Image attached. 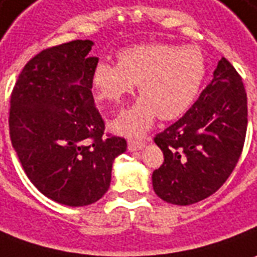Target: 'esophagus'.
I'll return each instance as SVG.
<instances>
[{
    "mask_svg": "<svg viewBox=\"0 0 257 257\" xmlns=\"http://www.w3.org/2000/svg\"><path fill=\"white\" fill-rule=\"evenodd\" d=\"M145 147V142H135V141H131L128 143V149L131 152H139Z\"/></svg>",
    "mask_w": 257,
    "mask_h": 257,
    "instance_id": "34e87169",
    "label": "esophagus"
}]
</instances>
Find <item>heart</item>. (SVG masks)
I'll return each mask as SVG.
<instances>
[{
  "mask_svg": "<svg viewBox=\"0 0 257 257\" xmlns=\"http://www.w3.org/2000/svg\"><path fill=\"white\" fill-rule=\"evenodd\" d=\"M207 72L202 50L196 46L143 44L118 53V64L98 61L91 80L100 101L121 104L139 85L142 98L112 122L125 136L146 134L160 116L171 121L191 108Z\"/></svg>",
  "mask_w": 257,
  "mask_h": 257,
  "instance_id": "1",
  "label": "heart"
}]
</instances>
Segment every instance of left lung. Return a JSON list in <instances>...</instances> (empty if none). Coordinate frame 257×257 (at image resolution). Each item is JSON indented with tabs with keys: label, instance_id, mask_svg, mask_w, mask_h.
Segmentation results:
<instances>
[{
	"label": "left lung",
	"instance_id": "8db88e82",
	"mask_svg": "<svg viewBox=\"0 0 257 257\" xmlns=\"http://www.w3.org/2000/svg\"><path fill=\"white\" fill-rule=\"evenodd\" d=\"M246 126L242 79L221 58L195 104L154 139L164 154L152 175L156 195L167 203L188 206L218 191L239 160Z\"/></svg>",
	"mask_w": 257,
	"mask_h": 257
}]
</instances>
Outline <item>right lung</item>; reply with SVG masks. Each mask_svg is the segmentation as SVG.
Instances as JSON below:
<instances>
[{
  "mask_svg": "<svg viewBox=\"0 0 257 257\" xmlns=\"http://www.w3.org/2000/svg\"><path fill=\"white\" fill-rule=\"evenodd\" d=\"M91 40L43 50L29 61L11 94L12 146L30 182L48 199L71 207L97 202L108 191L122 138L104 139L94 107Z\"/></svg>",
  "mask_w": 257,
  "mask_h": 257,
  "instance_id": "add662e5",
  "label": "right lung"
}]
</instances>
